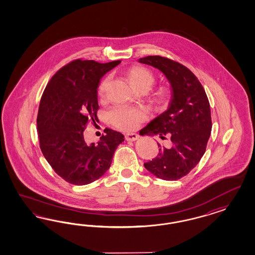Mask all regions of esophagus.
<instances>
[{
  "label": "esophagus",
  "mask_w": 255,
  "mask_h": 255,
  "mask_svg": "<svg viewBox=\"0 0 255 255\" xmlns=\"http://www.w3.org/2000/svg\"><path fill=\"white\" fill-rule=\"evenodd\" d=\"M139 138V135L137 133H126L125 139L127 141H135Z\"/></svg>",
  "instance_id": "esophagus-1"
}]
</instances>
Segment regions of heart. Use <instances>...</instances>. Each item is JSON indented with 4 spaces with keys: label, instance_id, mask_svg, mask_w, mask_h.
<instances>
[{
    "label": "heart",
    "instance_id": "b5f03b06",
    "mask_svg": "<svg viewBox=\"0 0 255 255\" xmlns=\"http://www.w3.org/2000/svg\"><path fill=\"white\" fill-rule=\"evenodd\" d=\"M127 75L134 88L146 87L147 90L154 83L155 77L150 70L144 66H133L128 70ZM110 82V77L107 76L102 79L98 87L101 96H104L108 91ZM168 92L162 91L158 93L156 100L158 103H163L167 99ZM146 111L141 108H126L116 107L111 108L108 112L109 123L118 129L123 131H133L139 125L147 120Z\"/></svg>",
    "mask_w": 255,
    "mask_h": 255
}]
</instances>
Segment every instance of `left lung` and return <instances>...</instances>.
<instances>
[{"instance_id": "left-lung-1", "label": "left lung", "mask_w": 255, "mask_h": 255, "mask_svg": "<svg viewBox=\"0 0 255 255\" xmlns=\"http://www.w3.org/2000/svg\"><path fill=\"white\" fill-rule=\"evenodd\" d=\"M139 62L161 70L172 88L168 109L143 129L162 140L169 137L172 147L158 143L159 153L144 166L157 178L178 180L196 166L206 151L212 128L209 99L198 78L183 64L157 55Z\"/></svg>"}]
</instances>
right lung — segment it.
I'll return each mask as SVG.
<instances>
[{"label": "right lung", "mask_w": 255, "mask_h": 255, "mask_svg": "<svg viewBox=\"0 0 255 255\" xmlns=\"http://www.w3.org/2000/svg\"><path fill=\"white\" fill-rule=\"evenodd\" d=\"M120 62L72 61L51 77L41 97L36 120L40 148L52 169L68 183L86 185L101 178L124 141L122 132L108 128L97 144L88 145L83 135L97 117L100 79Z\"/></svg>", "instance_id": "add662e5"}]
</instances>
